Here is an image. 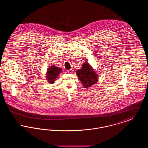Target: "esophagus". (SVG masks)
Masks as SVG:
<instances>
[{
    "label": "esophagus",
    "instance_id": "1",
    "mask_svg": "<svg viewBox=\"0 0 148 148\" xmlns=\"http://www.w3.org/2000/svg\"><path fill=\"white\" fill-rule=\"evenodd\" d=\"M73 71H74V69L71 68V69H70V70H68L67 71H68V73H73Z\"/></svg>",
    "mask_w": 148,
    "mask_h": 148
}]
</instances>
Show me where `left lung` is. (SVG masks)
Instances as JSON below:
<instances>
[{
  "instance_id": "obj_1",
  "label": "left lung",
  "mask_w": 148,
  "mask_h": 148,
  "mask_svg": "<svg viewBox=\"0 0 148 148\" xmlns=\"http://www.w3.org/2000/svg\"><path fill=\"white\" fill-rule=\"evenodd\" d=\"M78 79L85 88H88L95 84L98 80V75L87 62L82 66V69L76 71Z\"/></svg>"
}]
</instances>
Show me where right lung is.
<instances>
[{"label":"right lung","mask_w":148,"mask_h":148,"mask_svg":"<svg viewBox=\"0 0 148 148\" xmlns=\"http://www.w3.org/2000/svg\"><path fill=\"white\" fill-rule=\"evenodd\" d=\"M62 71V69L56 67L55 65H50L48 68L47 72V79L48 82L51 84H53L55 82V80L58 77V75Z\"/></svg>","instance_id":"1"}]
</instances>
